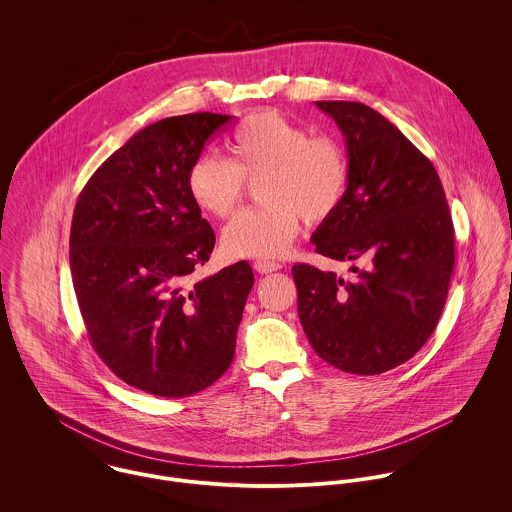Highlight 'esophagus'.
Instances as JSON below:
<instances>
[{
	"label": "esophagus",
	"mask_w": 512,
	"mask_h": 512,
	"mask_svg": "<svg viewBox=\"0 0 512 512\" xmlns=\"http://www.w3.org/2000/svg\"><path fill=\"white\" fill-rule=\"evenodd\" d=\"M282 266L276 264V262H270V260H256L254 262V270L258 274H272V272H278Z\"/></svg>",
	"instance_id": "34e87169"
}]
</instances>
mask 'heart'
I'll return each instance as SVG.
<instances>
[{"instance_id": "b5f03b06", "label": "heart", "mask_w": 512, "mask_h": 512, "mask_svg": "<svg viewBox=\"0 0 512 512\" xmlns=\"http://www.w3.org/2000/svg\"><path fill=\"white\" fill-rule=\"evenodd\" d=\"M232 161L201 153L187 177L195 205L211 217H230L244 197L246 181L256 185L260 207L248 209L222 230L230 258H278L292 248L301 219L319 224L341 207L349 167L333 138L311 136L278 112L244 118L228 140Z\"/></svg>"}]
</instances>
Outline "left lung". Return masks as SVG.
<instances>
[{"mask_svg":"<svg viewBox=\"0 0 512 512\" xmlns=\"http://www.w3.org/2000/svg\"><path fill=\"white\" fill-rule=\"evenodd\" d=\"M345 136L341 207L311 234L315 250L365 270L343 280L292 268L297 313L313 351L353 374L412 359L438 325L455 262L453 222L438 171L390 120L361 102L321 100Z\"/></svg>","mask_w":512,"mask_h":512,"instance_id":"1","label":"left lung"}]
</instances>
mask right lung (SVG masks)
<instances>
[{"label":"right lung","mask_w":512,"mask_h":512,"mask_svg":"<svg viewBox=\"0 0 512 512\" xmlns=\"http://www.w3.org/2000/svg\"><path fill=\"white\" fill-rule=\"evenodd\" d=\"M232 116L159 120L114 151L74 207L71 274L98 357L163 398L205 390L234 359L254 286L248 262L193 282L215 232L189 195V169Z\"/></svg>","instance_id":"obj_1"}]
</instances>
